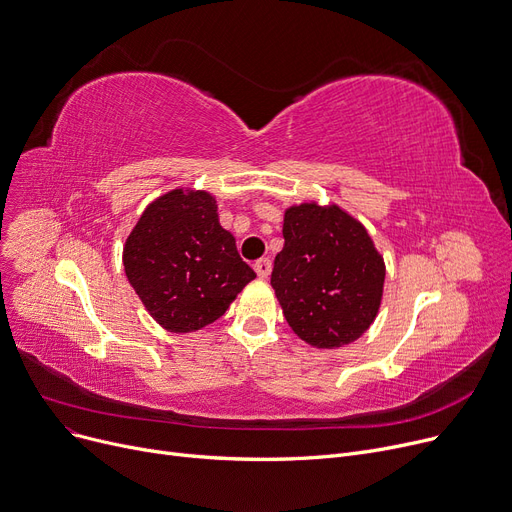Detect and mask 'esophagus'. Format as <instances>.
I'll list each match as a JSON object with an SVG mask.
<instances>
[{
  "label": "esophagus",
  "mask_w": 512,
  "mask_h": 512,
  "mask_svg": "<svg viewBox=\"0 0 512 512\" xmlns=\"http://www.w3.org/2000/svg\"><path fill=\"white\" fill-rule=\"evenodd\" d=\"M255 272H257V276L259 278H270V274H272V261L270 259H259V261H255Z\"/></svg>",
  "instance_id": "34e87169"
}]
</instances>
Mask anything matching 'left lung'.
<instances>
[{"instance_id":"8db88e82","label":"left lung","mask_w":512,"mask_h":512,"mask_svg":"<svg viewBox=\"0 0 512 512\" xmlns=\"http://www.w3.org/2000/svg\"><path fill=\"white\" fill-rule=\"evenodd\" d=\"M272 286L292 332L317 348L357 340L378 315L386 267L367 230L340 207L286 209Z\"/></svg>"}]
</instances>
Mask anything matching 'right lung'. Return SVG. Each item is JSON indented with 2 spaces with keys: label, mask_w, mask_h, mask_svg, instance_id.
I'll return each mask as SVG.
<instances>
[{
  "label": "right lung",
  "mask_w": 512,
  "mask_h": 512,
  "mask_svg": "<svg viewBox=\"0 0 512 512\" xmlns=\"http://www.w3.org/2000/svg\"><path fill=\"white\" fill-rule=\"evenodd\" d=\"M215 211L209 193L176 188L143 211L126 240V278L168 332L213 324L255 278Z\"/></svg>",
  "instance_id": "right-lung-1"
}]
</instances>
